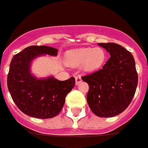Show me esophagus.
I'll return each mask as SVG.
<instances>
[{
    "instance_id": "1",
    "label": "esophagus",
    "mask_w": 148,
    "mask_h": 148,
    "mask_svg": "<svg viewBox=\"0 0 148 148\" xmlns=\"http://www.w3.org/2000/svg\"><path fill=\"white\" fill-rule=\"evenodd\" d=\"M75 79H76V84H79V83L82 81V79H81V77H80V76H76V77H75Z\"/></svg>"
}]
</instances>
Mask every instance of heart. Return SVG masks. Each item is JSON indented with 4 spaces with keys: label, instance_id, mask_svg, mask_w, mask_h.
Instances as JSON below:
<instances>
[{
    "label": "heart",
    "instance_id": "1",
    "mask_svg": "<svg viewBox=\"0 0 148 148\" xmlns=\"http://www.w3.org/2000/svg\"><path fill=\"white\" fill-rule=\"evenodd\" d=\"M106 60V52L102 48H81L69 51L66 55V61L72 67L84 64L87 71L99 69Z\"/></svg>",
    "mask_w": 148,
    "mask_h": 148
}]
</instances>
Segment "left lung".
<instances>
[{
  "instance_id": "1",
  "label": "left lung",
  "mask_w": 148,
  "mask_h": 148,
  "mask_svg": "<svg viewBox=\"0 0 148 148\" xmlns=\"http://www.w3.org/2000/svg\"><path fill=\"white\" fill-rule=\"evenodd\" d=\"M110 53L101 69L81 77L89 86L87 101L99 117H113L129 106L136 93L138 74L132 53L116 43H99Z\"/></svg>"
}]
</instances>
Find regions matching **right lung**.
<instances>
[{
  "label": "right lung",
  "mask_w": 148,
  "mask_h": 148,
  "mask_svg": "<svg viewBox=\"0 0 148 148\" xmlns=\"http://www.w3.org/2000/svg\"><path fill=\"white\" fill-rule=\"evenodd\" d=\"M58 50L49 46H29L12 57L7 77V85L12 100L26 115L39 119L57 116L65 97L75 85L72 76L64 81L54 77L36 79L31 75L30 63L41 54L57 55Z\"/></svg>",
  "instance_id": "1"
}]
</instances>
